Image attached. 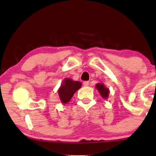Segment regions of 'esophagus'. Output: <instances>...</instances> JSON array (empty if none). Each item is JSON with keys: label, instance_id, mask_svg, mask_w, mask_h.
Segmentation results:
<instances>
[{"label": "esophagus", "instance_id": "34e87169", "mask_svg": "<svg viewBox=\"0 0 156 156\" xmlns=\"http://www.w3.org/2000/svg\"><path fill=\"white\" fill-rule=\"evenodd\" d=\"M89 81H84V83H83V85L84 87H87V86H89Z\"/></svg>", "mask_w": 156, "mask_h": 156}]
</instances>
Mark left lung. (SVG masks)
<instances>
[{"mask_svg":"<svg viewBox=\"0 0 156 156\" xmlns=\"http://www.w3.org/2000/svg\"><path fill=\"white\" fill-rule=\"evenodd\" d=\"M96 87L100 93V96L102 97V98L104 99L108 98V97H109V89L107 88L103 83H101L96 84Z\"/></svg>","mask_w":156,"mask_h":156,"instance_id":"1","label":"left lung"}]
</instances>
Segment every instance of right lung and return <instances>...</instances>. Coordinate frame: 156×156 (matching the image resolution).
Here are the masks:
<instances>
[{"instance_id": "add662e5", "label": "right lung", "mask_w": 156, "mask_h": 156, "mask_svg": "<svg viewBox=\"0 0 156 156\" xmlns=\"http://www.w3.org/2000/svg\"><path fill=\"white\" fill-rule=\"evenodd\" d=\"M82 84L79 81H74L71 78H65L58 90L60 100L62 104H66L72 99L73 94L81 87Z\"/></svg>"}]
</instances>
